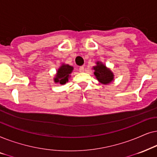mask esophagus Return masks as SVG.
I'll return each mask as SVG.
<instances>
[{
    "mask_svg": "<svg viewBox=\"0 0 157 157\" xmlns=\"http://www.w3.org/2000/svg\"><path fill=\"white\" fill-rule=\"evenodd\" d=\"M79 71H80V72H84V66H81V67H80V68H79Z\"/></svg>",
    "mask_w": 157,
    "mask_h": 157,
    "instance_id": "34e87169",
    "label": "esophagus"
}]
</instances>
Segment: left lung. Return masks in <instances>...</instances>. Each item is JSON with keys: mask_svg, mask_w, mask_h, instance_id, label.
I'll use <instances>...</instances> for the list:
<instances>
[{"mask_svg": "<svg viewBox=\"0 0 157 157\" xmlns=\"http://www.w3.org/2000/svg\"><path fill=\"white\" fill-rule=\"evenodd\" d=\"M96 65L93 67L94 75L98 81L103 85H108L114 80V74L110 68H108L100 61L95 62Z\"/></svg>", "mask_w": 157, "mask_h": 157, "instance_id": "left-lung-1", "label": "left lung"}]
</instances>
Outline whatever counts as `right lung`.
<instances>
[{
  "label": "right lung",
  "mask_w": 157,
  "mask_h": 157,
  "mask_svg": "<svg viewBox=\"0 0 157 157\" xmlns=\"http://www.w3.org/2000/svg\"><path fill=\"white\" fill-rule=\"evenodd\" d=\"M73 70L74 67L68 64L62 63L57 70V73L54 77V82L56 84L65 85L71 77L70 74L72 72Z\"/></svg>",
  "instance_id": "add662e5"
}]
</instances>
